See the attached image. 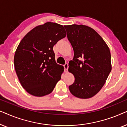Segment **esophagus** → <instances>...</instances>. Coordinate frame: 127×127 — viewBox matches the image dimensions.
<instances>
[{"label": "esophagus", "mask_w": 127, "mask_h": 127, "mask_svg": "<svg viewBox=\"0 0 127 127\" xmlns=\"http://www.w3.org/2000/svg\"><path fill=\"white\" fill-rule=\"evenodd\" d=\"M64 68H65V72H67V70H68V67H69L68 64H67V63H66L65 65H64Z\"/></svg>", "instance_id": "34e87169"}]
</instances>
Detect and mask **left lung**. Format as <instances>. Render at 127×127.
Wrapping results in <instances>:
<instances>
[{
	"label": "left lung",
	"instance_id": "8db88e82",
	"mask_svg": "<svg viewBox=\"0 0 127 127\" xmlns=\"http://www.w3.org/2000/svg\"><path fill=\"white\" fill-rule=\"evenodd\" d=\"M65 28L74 51L68 70L74 75V82L69 86V91L77 98H90L101 90L112 70L110 50L101 36L88 26L73 24Z\"/></svg>",
	"mask_w": 127,
	"mask_h": 127
}]
</instances>
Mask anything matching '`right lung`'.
Here are the masks:
<instances>
[{"label":"right lung","mask_w":127,"mask_h":127,"mask_svg":"<svg viewBox=\"0 0 127 127\" xmlns=\"http://www.w3.org/2000/svg\"><path fill=\"white\" fill-rule=\"evenodd\" d=\"M66 34L63 26L48 22L34 28L20 41L14 58L15 70L31 95L49 94L61 79L64 67L55 62L53 47Z\"/></svg>","instance_id":"right-lung-1"}]
</instances>
